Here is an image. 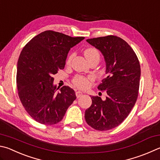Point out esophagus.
<instances>
[{"label": "esophagus", "mask_w": 160, "mask_h": 160, "mask_svg": "<svg viewBox=\"0 0 160 160\" xmlns=\"http://www.w3.org/2000/svg\"><path fill=\"white\" fill-rule=\"evenodd\" d=\"M75 94H76L77 98H79V97H81V96L82 95V93L80 91H77L76 92H75Z\"/></svg>", "instance_id": "34e87169"}]
</instances>
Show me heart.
Segmentation results:
<instances>
[{
    "mask_svg": "<svg viewBox=\"0 0 160 160\" xmlns=\"http://www.w3.org/2000/svg\"><path fill=\"white\" fill-rule=\"evenodd\" d=\"M84 54H85L87 59L88 60V62H90L94 60H98L99 61L100 59V54L99 52L95 48H88L84 51ZM73 57V54H70L68 55L66 60V64L68 65L70 64L71 62V60ZM93 81V78L92 76H82V75H75V76L72 78V82L73 83V85L78 88L82 89H86L89 88V86L91 85V83Z\"/></svg>",
    "mask_w": 160,
    "mask_h": 160,
    "instance_id": "obj_1",
    "label": "heart"
}]
</instances>
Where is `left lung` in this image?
Here are the masks:
<instances>
[{
  "label": "left lung",
  "mask_w": 160,
  "mask_h": 160,
  "mask_svg": "<svg viewBox=\"0 0 160 160\" xmlns=\"http://www.w3.org/2000/svg\"><path fill=\"white\" fill-rule=\"evenodd\" d=\"M99 50L106 63V78L98 87L106 92V99L92 97L85 110V120L93 129H112L122 122L134 106L140 85L141 66L134 51L126 41L115 36L88 39Z\"/></svg>",
  "instance_id": "obj_1"
}]
</instances>
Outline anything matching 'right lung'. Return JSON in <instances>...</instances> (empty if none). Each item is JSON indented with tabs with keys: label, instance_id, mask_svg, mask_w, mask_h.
Returning <instances> with one entry per match:
<instances>
[{
	"label": "right lung",
	"instance_id": "right-lung-1",
	"mask_svg": "<svg viewBox=\"0 0 160 160\" xmlns=\"http://www.w3.org/2000/svg\"><path fill=\"white\" fill-rule=\"evenodd\" d=\"M84 38L49 30L33 38L23 48L17 63V88L22 106L38 122H59L76 98L68 86L57 92L52 75L64 68L69 50Z\"/></svg>",
	"mask_w": 160,
	"mask_h": 160
}]
</instances>
